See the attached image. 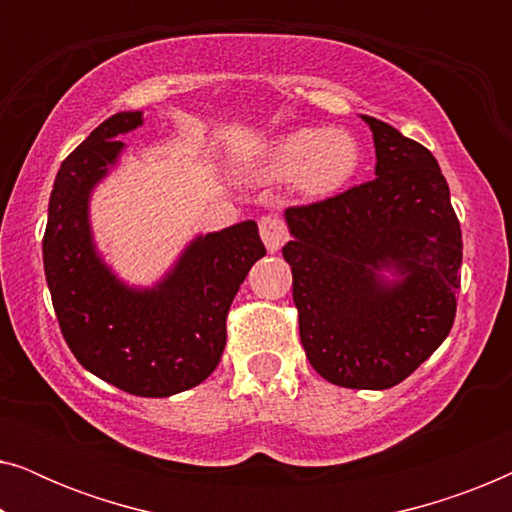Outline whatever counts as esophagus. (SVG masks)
<instances>
[{
  "label": "esophagus",
  "instance_id": "1",
  "mask_svg": "<svg viewBox=\"0 0 512 512\" xmlns=\"http://www.w3.org/2000/svg\"><path fill=\"white\" fill-rule=\"evenodd\" d=\"M258 230H261L263 244L268 247L270 254L282 249V244L289 240V230H286L284 221L279 219V216H263V219L258 221Z\"/></svg>",
  "mask_w": 512,
  "mask_h": 512
}]
</instances>
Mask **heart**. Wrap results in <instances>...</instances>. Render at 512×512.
Instances as JSON below:
<instances>
[{
  "instance_id": "heart-1",
  "label": "heart",
  "mask_w": 512,
  "mask_h": 512,
  "mask_svg": "<svg viewBox=\"0 0 512 512\" xmlns=\"http://www.w3.org/2000/svg\"><path fill=\"white\" fill-rule=\"evenodd\" d=\"M359 165V146L345 130L303 128L275 139L261 160L268 181H298L310 195L340 188Z\"/></svg>"
}]
</instances>
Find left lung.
<instances>
[{
	"instance_id": "8db88e82",
	"label": "left lung",
	"mask_w": 512,
	"mask_h": 512,
	"mask_svg": "<svg viewBox=\"0 0 512 512\" xmlns=\"http://www.w3.org/2000/svg\"><path fill=\"white\" fill-rule=\"evenodd\" d=\"M375 179L284 212L293 235L300 342L312 368L347 389H389L447 338L457 314L461 228L438 160L363 116ZM391 269L394 283L379 272Z\"/></svg>"
}]
</instances>
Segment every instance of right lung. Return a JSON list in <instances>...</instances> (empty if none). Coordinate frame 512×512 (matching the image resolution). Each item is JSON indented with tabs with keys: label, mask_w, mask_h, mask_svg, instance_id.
I'll return each instance as SVG.
<instances>
[{
	"label": "right lung",
	"mask_w": 512,
	"mask_h": 512,
	"mask_svg": "<svg viewBox=\"0 0 512 512\" xmlns=\"http://www.w3.org/2000/svg\"><path fill=\"white\" fill-rule=\"evenodd\" d=\"M142 125L121 111L62 160L44 233V270L62 338L76 361L132 396L165 398L205 382L226 347V319L265 247L256 221L188 244L153 289H132L95 251L88 200L123 151L118 135Z\"/></svg>",
	"instance_id": "1"
}]
</instances>
